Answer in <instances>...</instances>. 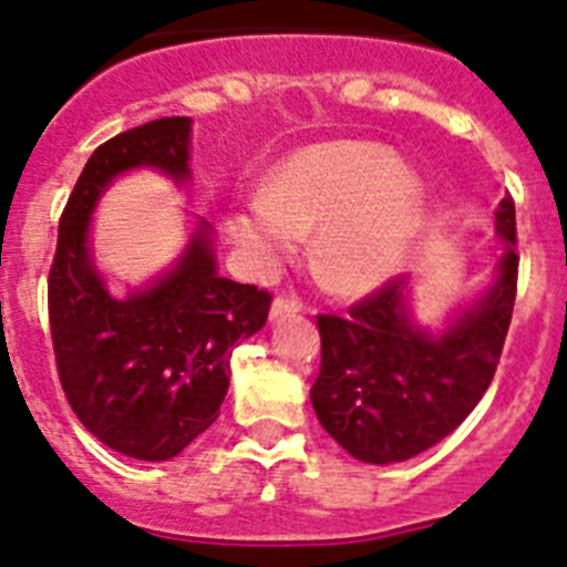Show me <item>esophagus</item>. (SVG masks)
I'll return each mask as SVG.
<instances>
[{
	"mask_svg": "<svg viewBox=\"0 0 567 567\" xmlns=\"http://www.w3.org/2000/svg\"><path fill=\"white\" fill-rule=\"evenodd\" d=\"M301 312V301L296 296H277L271 305V318H285Z\"/></svg>",
	"mask_w": 567,
	"mask_h": 567,
	"instance_id": "obj_1",
	"label": "esophagus"
}]
</instances>
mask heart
<instances>
[{"label": "heart", "instance_id": "b5f03b06", "mask_svg": "<svg viewBox=\"0 0 567 567\" xmlns=\"http://www.w3.org/2000/svg\"><path fill=\"white\" fill-rule=\"evenodd\" d=\"M423 216L421 179L365 141L310 146L290 157L229 221L246 266L268 274L318 227L316 266L340 293H368L406 262Z\"/></svg>", "mask_w": 567, "mask_h": 567}]
</instances>
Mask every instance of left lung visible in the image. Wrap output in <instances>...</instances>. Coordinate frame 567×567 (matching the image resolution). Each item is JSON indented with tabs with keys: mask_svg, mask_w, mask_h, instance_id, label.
I'll return each mask as SVG.
<instances>
[{
	"mask_svg": "<svg viewBox=\"0 0 567 567\" xmlns=\"http://www.w3.org/2000/svg\"><path fill=\"white\" fill-rule=\"evenodd\" d=\"M504 255L491 293L441 338L412 327L404 279H388L349 312H321V368L310 399L323 430L354 460L388 465L454 432L491 388L518 293L515 202H498Z\"/></svg>",
	"mask_w": 567,
	"mask_h": 567,
	"instance_id": "8db88e82",
	"label": "left lung"
}]
</instances>
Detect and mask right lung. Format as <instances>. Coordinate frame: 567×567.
<instances>
[{
	"label": "right lung",
	"mask_w": 567,
	"mask_h": 567,
	"mask_svg": "<svg viewBox=\"0 0 567 567\" xmlns=\"http://www.w3.org/2000/svg\"><path fill=\"white\" fill-rule=\"evenodd\" d=\"M190 118H157L96 146L71 190L49 268V332L63 393L113 452L172 460L218 417L229 357L266 323L271 293L216 274L207 224L172 274L126 301L87 260V221L115 174L155 166L188 177Z\"/></svg>",
	"instance_id": "1"
}]
</instances>
